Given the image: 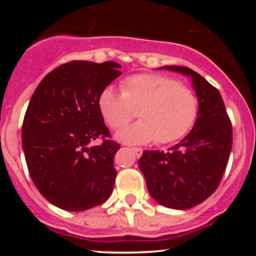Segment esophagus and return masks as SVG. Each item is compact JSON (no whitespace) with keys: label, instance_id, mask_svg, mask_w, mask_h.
<instances>
[{"label":"esophagus","instance_id":"1","mask_svg":"<svg viewBox=\"0 0 256 256\" xmlns=\"http://www.w3.org/2000/svg\"><path fill=\"white\" fill-rule=\"evenodd\" d=\"M132 152H134V155H136L137 158H140V155H142L143 149H142V148H132Z\"/></svg>","mask_w":256,"mask_h":256}]
</instances>
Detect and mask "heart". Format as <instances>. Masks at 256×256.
I'll list each match as a JSON object with an SVG mask.
<instances>
[{
  "instance_id": "heart-1",
  "label": "heart",
  "mask_w": 256,
  "mask_h": 256,
  "mask_svg": "<svg viewBox=\"0 0 256 256\" xmlns=\"http://www.w3.org/2000/svg\"><path fill=\"white\" fill-rule=\"evenodd\" d=\"M122 91L106 86L98 104L104 122L119 130L136 116L140 122L122 128L116 140L125 144L156 140L167 144L184 137L198 113L196 94L177 79L156 73H140L122 80Z\"/></svg>"
}]
</instances>
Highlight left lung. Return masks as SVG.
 Wrapping results in <instances>:
<instances>
[{
    "mask_svg": "<svg viewBox=\"0 0 256 256\" xmlns=\"http://www.w3.org/2000/svg\"><path fill=\"white\" fill-rule=\"evenodd\" d=\"M192 79L198 113L192 130L168 152L144 150L138 161L158 204L173 210L195 207L216 192L232 148V125L216 88L184 66H165Z\"/></svg>",
    "mask_w": 256,
    "mask_h": 256,
    "instance_id": "left-lung-1",
    "label": "left lung"
}]
</instances>
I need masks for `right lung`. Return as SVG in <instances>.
Instances as JSON below:
<instances>
[{"label": "right lung", "mask_w": 256, "mask_h": 256, "mask_svg": "<svg viewBox=\"0 0 256 256\" xmlns=\"http://www.w3.org/2000/svg\"><path fill=\"white\" fill-rule=\"evenodd\" d=\"M113 61H71L52 70L34 90L22 122V148L31 179L42 195L64 210L82 212L107 201L120 144L98 100L122 72ZM101 138L100 146L90 143Z\"/></svg>", "instance_id": "add662e5"}]
</instances>
